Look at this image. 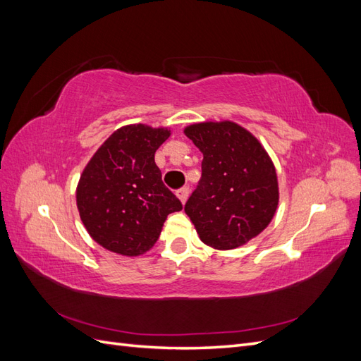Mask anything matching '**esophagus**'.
<instances>
[{"label":"esophagus","mask_w":361,"mask_h":361,"mask_svg":"<svg viewBox=\"0 0 361 361\" xmlns=\"http://www.w3.org/2000/svg\"><path fill=\"white\" fill-rule=\"evenodd\" d=\"M188 194H190V190L187 188V187H183V188H180V190H178V192H176V195H178V199L182 202V203H185L187 202V199H188Z\"/></svg>","instance_id":"34e87169"}]
</instances>
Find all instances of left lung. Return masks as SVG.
Returning a JSON list of instances; mask_svg holds the SVG:
<instances>
[{
  "label": "left lung",
  "instance_id": "obj_1",
  "mask_svg": "<svg viewBox=\"0 0 361 361\" xmlns=\"http://www.w3.org/2000/svg\"><path fill=\"white\" fill-rule=\"evenodd\" d=\"M183 134L203 154L202 179L185 204L202 243L215 250L247 244L276 215L274 162L250 130L231 120L194 123Z\"/></svg>",
  "mask_w": 361,
  "mask_h": 361
}]
</instances>
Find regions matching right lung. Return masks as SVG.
<instances>
[{"instance_id":"1","label":"right lung","mask_w":361,"mask_h":361,"mask_svg":"<svg viewBox=\"0 0 361 361\" xmlns=\"http://www.w3.org/2000/svg\"><path fill=\"white\" fill-rule=\"evenodd\" d=\"M170 135L162 126H122L82 170L76 187L81 221L94 241L113 253L145 255L158 241L167 215L182 209L155 164V152Z\"/></svg>"}]
</instances>
